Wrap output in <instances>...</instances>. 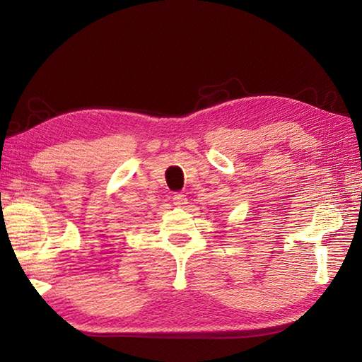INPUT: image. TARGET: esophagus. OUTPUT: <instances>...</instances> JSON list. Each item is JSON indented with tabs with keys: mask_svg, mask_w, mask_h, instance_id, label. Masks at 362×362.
<instances>
[{
	"mask_svg": "<svg viewBox=\"0 0 362 362\" xmlns=\"http://www.w3.org/2000/svg\"><path fill=\"white\" fill-rule=\"evenodd\" d=\"M173 201H174V205H177V206H183L185 204H188L187 201V196L185 194H180V193H175L174 194V197H173Z\"/></svg>",
	"mask_w": 362,
	"mask_h": 362,
	"instance_id": "1",
	"label": "esophagus"
}]
</instances>
